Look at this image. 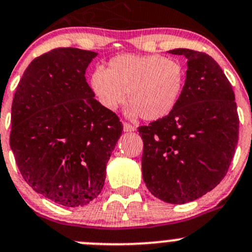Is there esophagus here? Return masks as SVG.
I'll list each match as a JSON object with an SVG mask.
<instances>
[{
    "mask_svg": "<svg viewBox=\"0 0 252 252\" xmlns=\"http://www.w3.org/2000/svg\"><path fill=\"white\" fill-rule=\"evenodd\" d=\"M123 129H124V131H126V133H130V131L135 130L136 128L133 126V124L126 123V122H123Z\"/></svg>",
    "mask_w": 252,
    "mask_h": 252,
    "instance_id": "obj_1",
    "label": "esophagus"
}]
</instances>
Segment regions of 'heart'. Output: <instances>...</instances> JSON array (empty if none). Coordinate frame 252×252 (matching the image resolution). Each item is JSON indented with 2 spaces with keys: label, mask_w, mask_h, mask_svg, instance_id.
I'll use <instances>...</instances> for the list:
<instances>
[{
  "label": "heart",
  "mask_w": 252,
  "mask_h": 252,
  "mask_svg": "<svg viewBox=\"0 0 252 252\" xmlns=\"http://www.w3.org/2000/svg\"><path fill=\"white\" fill-rule=\"evenodd\" d=\"M185 70L177 60L159 55H119L107 68H96L90 86L98 102L116 111L126 100L129 116L157 121L168 116L184 90Z\"/></svg>",
  "instance_id": "b5f03b06"
}]
</instances>
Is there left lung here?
Masks as SVG:
<instances>
[{
	"mask_svg": "<svg viewBox=\"0 0 252 252\" xmlns=\"http://www.w3.org/2000/svg\"><path fill=\"white\" fill-rule=\"evenodd\" d=\"M169 53L188 58L187 79L174 110L139 126L142 178L154 196L187 204L227 174L238 145L239 116L232 85L211 56L189 48Z\"/></svg>",
	"mask_w": 252,
	"mask_h": 252,
	"instance_id": "left-lung-1",
	"label": "left lung"
}]
</instances>
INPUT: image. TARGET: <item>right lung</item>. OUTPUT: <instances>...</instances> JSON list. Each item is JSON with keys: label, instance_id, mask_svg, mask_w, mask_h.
Masks as SVG:
<instances>
[{"label": "right lung", "instance_id": "add662e5", "mask_svg": "<svg viewBox=\"0 0 252 252\" xmlns=\"http://www.w3.org/2000/svg\"><path fill=\"white\" fill-rule=\"evenodd\" d=\"M97 53L60 47L35 58L12 102L9 145L25 182L58 205L84 206L102 190L122 135L114 112L94 98L85 70Z\"/></svg>", "mask_w": 252, "mask_h": 252}]
</instances>
